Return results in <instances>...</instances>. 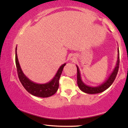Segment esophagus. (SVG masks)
Listing matches in <instances>:
<instances>
[{
    "label": "esophagus",
    "mask_w": 128,
    "mask_h": 128,
    "mask_svg": "<svg viewBox=\"0 0 128 128\" xmlns=\"http://www.w3.org/2000/svg\"><path fill=\"white\" fill-rule=\"evenodd\" d=\"M70 59L71 60H75L76 59V57L74 55H71L70 56Z\"/></svg>",
    "instance_id": "obj_1"
}]
</instances>
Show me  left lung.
I'll list each match as a JSON object with an SVG mask.
<instances>
[{"label":"left lung","instance_id":"8db88e82","mask_svg":"<svg viewBox=\"0 0 128 128\" xmlns=\"http://www.w3.org/2000/svg\"><path fill=\"white\" fill-rule=\"evenodd\" d=\"M119 65H120V52H119V49L118 48V59H117L116 66L113 70L112 72L111 73L109 77L106 81L101 84L98 86H89L84 83L82 81L81 78V75H80V72L79 68L78 66L76 65L77 67V72H78V74H77V82H78V85L79 88L81 90L82 92L87 94H98L106 90L108 88L111 86L112 84L113 83L114 81L116 78L119 69Z\"/></svg>","mask_w":128,"mask_h":128}]
</instances>
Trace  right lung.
<instances>
[{
	"instance_id": "obj_1",
	"label": "right lung",
	"mask_w": 128,
	"mask_h": 128,
	"mask_svg": "<svg viewBox=\"0 0 128 128\" xmlns=\"http://www.w3.org/2000/svg\"><path fill=\"white\" fill-rule=\"evenodd\" d=\"M15 60L19 80L23 87L29 93L36 97L42 98L50 97L55 94L59 88V78L62 74L63 69L66 64H63L60 66L55 76L50 81L45 84H38L30 80L22 71L17 58V46L16 48Z\"/></svg>"
}]
</instances>
